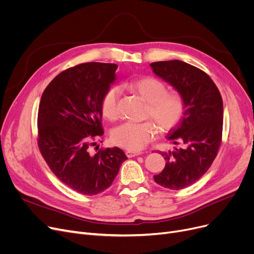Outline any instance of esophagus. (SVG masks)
<instances>
[{
  "instance_id": "1",
  "label": "esophagus",
  "mask_w": 254,
  "mask_h": 254,
  "mask_svg": "<svg viewBox=\"0 0 254 254\" xmlns=\"http://www.w3.org/2000/svg\"><path fill=\"white\" fill-rule=\"evenodd\" d=\"M126 154H127V157H134V156H137V155L141 154V152H135V151L127 150V151H126Z\"/></svg>"
}]
</instances>
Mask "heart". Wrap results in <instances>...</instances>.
Instances as JSON below:
<instances>
[{
	"label": "heart",
	"mask_w": 254,
	"mask_h": 254,
	"mask_svg": "<svg viewBox=\"0 0 254 254\" xmlns=\"http://www.w3.org/2000/svg\"><path fill=\"white\" fill-rule=\"evenodd\" d=\"M125 86L148 103L145 118L152 120L159 130L168 131L179 124L185 111V101L181 93L168 91L163 81L150 76L136 79ZM119 96L118 86H111L104 93L101 110L103 116L108 120H115L118 117ZM154 125L150 122L125 123L112 130L111 140L119 147L129 151H140L155 138L157 129Z\"/></svg>",
	"instance_id": "1"
}]
</instances>
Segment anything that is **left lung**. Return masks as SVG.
I'll return each mask as SVG.
<instances>
[{
  "label": "left lung",
  "mask_w": 254,
  "mask_h": 254,
  "mask_svg": "<svg viewBox=\"0 0 254 254\" xmlns=\"http://www.w3.org/2000/svg\"><path fill=\"white\" fill-rule=\"evenodd\" d=\"M150 65L153 73L181 93L185 101L181 120L167 136L178 147L159 151L166 166L153 176L158 185L179 190L201 178L217 155L222 137V98L213 80L196 66L178 60Z\"/></svg>",
  "instance_id": "left-lung-1"
}]
</instances>
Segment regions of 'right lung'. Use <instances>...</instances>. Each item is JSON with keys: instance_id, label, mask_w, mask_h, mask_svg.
<instances>
[{"instance_id": "1", "label": "right lung", "mask_w": 254, "mask_h": 254, "mask_svg": "<svg viewBox=\"0 0 254 254\" xmlns=\"http://www.w3.org/2000/svg\"><path fill=\"white\" fill-rule=\"evenodd\" d=\"M117 64H80L60 73L45 88L38 110V146L48 167L63 183L85 195L110 188L127 159L118 148L89 146L104 134L101 103L116 78Z\"/></svg>"}]
</instances>
